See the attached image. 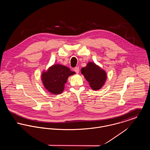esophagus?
Masks as SVG:
<instances>
[{"label": "esophagus", "mask_w": 150, "mask_h": 150, "mask_svg": "<svg viewBox=\"0 0 150 150\" xmlns=\"http://www.w3.org/2000/svg\"><path fill=\"white\" fill-rule=\"evenodd\" d=\"M74 71H75L76 73H77V74H78V73H79V71H80L79 67H74Z\"/></svg>", "instance_id": "esophagus-1"}]
</instances>
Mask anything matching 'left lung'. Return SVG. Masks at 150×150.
I'll return each mask as SVG.
<instances>
[{
	"instance_id": "left-lung-1",
	"label": "left lung",
	"mask_w": 150,
	"mask_h": 150,
	"mask_svg": "<svg viewBox=\"0 0 150 150\" xmlns=\"http://www.w3.org/2000/svg\"><path fill=\"white\" fill-rule=\"evenodd\" d=\"M81 73L93 91L101 89L107 80L106 71L93 62H89L86 67L81 69Z\"/></svg>"
}]
</instances>
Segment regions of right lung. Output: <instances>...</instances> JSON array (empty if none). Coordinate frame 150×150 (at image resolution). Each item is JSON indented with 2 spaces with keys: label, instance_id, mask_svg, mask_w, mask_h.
<instances>
[{
  "label": "right lung",
  "instance_id": "1",
  "mask_svg": "<svg viewBox=\"0 0 150 150\" xmlns=\"http://www.w3.org/2000/svg\"><path fill=\"white\" fill-rule=\"evenodd\" d=\"M76 74L67 66L54 64L47 70H43L41 79L45 89L52 95H59L64 92V85L69 76Z\"/></svg>",
  "mask_w": 150,
  "mask_h": 150
}]
</instances>
